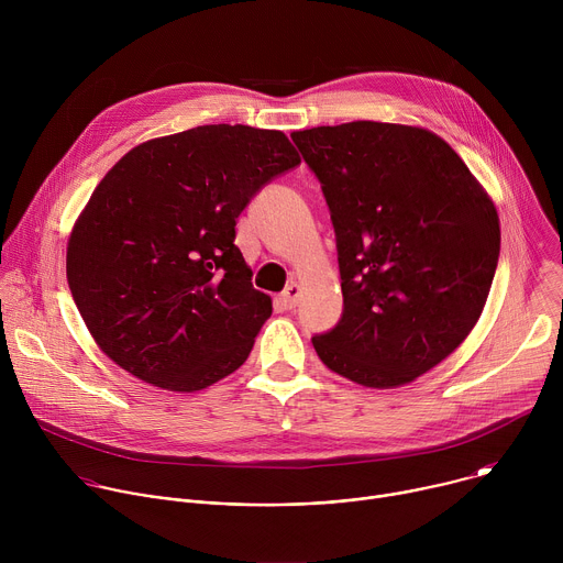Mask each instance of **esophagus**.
Returning a JSON list of instances; mask_svg holds the SVG:
<instances>
[{
	"label": "esophagus",
	"mask_w": 563,
	"mask_h": 563,
	"mask_svg": "<svg viewBox=\"0 0 563 563\" xmlns=\"http://www.w3.org/2000/svg\"><path fill=\"white\" fill-rule=\"evenodd\" d=\"M298 298H300V285L298 283H289L285 287V291L280 294V302L285 305V309H294L298 305Z\"/></svg>",
	"instance_id": "34e87169"
}]
</instances>
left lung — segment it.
<instances>
[{"instance_id": "8db88e82", "label": "left lung", "mask_w": 563, "mask_h": 563, "mask_svg": "<svg viewBox=\"0 0 563 563\" xmlns=\"http://www.w3.org/2000/svg\"><path fill=\"white\" fill-rule=\"evenodd\" d=\"M291 140L330 207L343 289L341 320L313 350L365 387L412 383L484 311L501 247L497 209L432 131L358 120Z\"/></svg>"}]
</instances>
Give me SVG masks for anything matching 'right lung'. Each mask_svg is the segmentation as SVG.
I'll list each match as a JSON object with an SVG mask.
<instances>
[{
  "instance_id": "right-lung-1",
  "label": "right lung",
  "mask_w": 563,
  "mask_h": 563,
  "mask_svg": "<svg viewBox=\"0 0 563 563\" xmlns=\"http://www.w3.org/2000/svg\"><path fill=\"white\" fill-rule=\"evenodd\" d=\"M300 165L283 131L205 124L131 148L66 247L73 300L100 350L144 383L196 391L243 365L272 298L233 245L235 218Z\"/></svg>"
}]
</instances>
